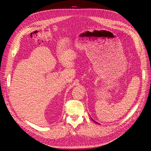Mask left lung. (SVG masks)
Instances as JSON below:
<instances>
[{
	"mask_svg": "<svg viewBox=\"0 0 151 151\" xmlns=\"http://www.w3.org/2000/svg\"><path fill=\"white\" fill-rule=\"evenodd\" d=\"M92 120H93V121L95 122V123H97V124H99V123H97V122H96V121H94L93 119H92Z\"/></svg>",
	"mask_w": 151,
	"mask_h": 151,
	"instance_id": "1",
	"label": "left lung"
}]
</instances>
